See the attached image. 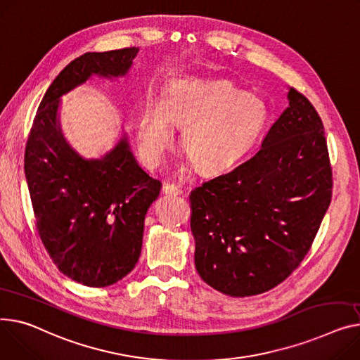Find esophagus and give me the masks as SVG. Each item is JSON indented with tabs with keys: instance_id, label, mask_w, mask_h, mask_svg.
Returning <instances> with one entry per match:
<instances>
[{
	"instance_id": "34e87169",
	"label": "esophagus",
	"mask_w": 360,
	"mask_h": 360,
	"mask_svg": "<svg viewBox=\"0 0 360 360\" xmlns=\"http://www.w3.org/2000/svg\"><path fill=\"white\" fill-rule=\"evenodd\" d=\"M162 191H163V194H165V195H174V197H175V195L182 194L181 188H179V186H176V185H174V184H163Z\"/></svg>"
}]
</instances>
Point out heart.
I'll return each mask as SVG.
<instances>
[{
	"label": "heart",
	"mask_w": 360,
	"mask_h": 360,
	"mask_svg": "<svg viewBox=\"0 0 360 360\" xmlns=\"http://www.w3.org/2000/svg\"><path fill=\"white\" fill-rule=\"evenodd\" d=\"M269 114L262 97L226 79H179L163 100L149 97L141 104L136 124L139 153L156 169L174 140V126H184L182 148L195 169L220 172L246 155Z\"/></svg>",
	"instance_id": "heart-1"
}]
</instances>
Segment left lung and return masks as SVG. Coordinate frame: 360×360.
<instances>
[{"label": "left lung", "mask_w": 360, "mask_h": 360, "mask_svg": "<svg viewBox=\"0 0 360 360\" xmlns=\"http://www.w3.org/2000/svg\"><path fill=\"white\" fill-rule=\"evenodd\" d=\"M288 101L253 156L191 191L195 268L230 297L257 295L288 278L331 201L321 118L294 88Z\"/></svg>", "instance_id": "obj_1"}]
</instances>
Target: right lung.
I'll return each instance as SVG.
<instances>
[{"instance_id": "right-lung-1", "label": "right lung", "mask_w": 360, "mask_h": 360, "mask_svg": "<svg viewBox=\"0 0 360 360\" xmlns=\"http://www.w3.org/2000/svg\"><path fill=\"white\" fill-rule=\"evenodd\" d=\"M137 52H88L72 60L47 88L24 153L36 227L47 253L63 275L95 288L133 271L160 182L139 166L126 133L101 158L81 156L63 134L60 101L92 77H126Z\"/></svg>"}]
</instances>
